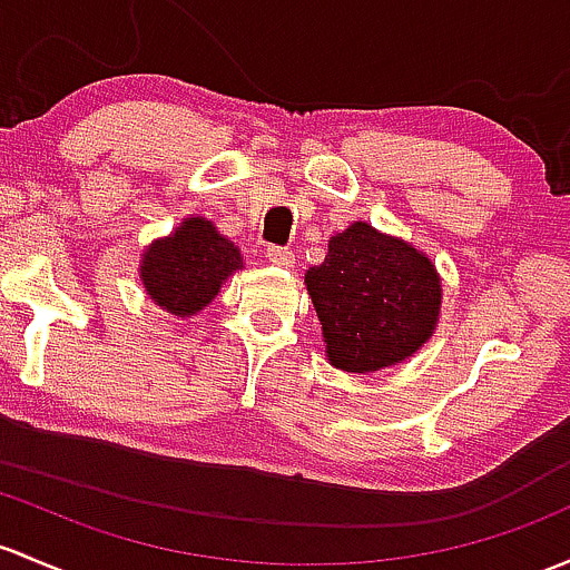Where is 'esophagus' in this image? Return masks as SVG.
I'll list each match as a JSON object with an SVG mask.
<instances>
[{
	"label": "esophagus",
	"instance_id": "esophagus-1",
	"mask_svg": "<svg viewBox=\"0 0 570 570\" xmlns=\"http://www.w3.org/2000/svg\"><path fill=\"white\" fill-rule=\"evenodd\" d=\"M267 259H269V265H275V267H284V269H292L295 267V254H292L289 248H267Z\"/></svg>",
	"mask_w": 570,
	"mask_h": 570
}]
</instances>
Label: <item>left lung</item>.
I'll list each match as a JSON object with an SVG mask.
<instances>
[{"instance_id": "1", "label": "left lung", "mask_w": 570, "mask_h": 570, "mask_svg": "<svg viewBox=\"0 0 570 570\" xmlns=\"http://www.w3.org/2000/svg\"><path fill=\"white\" fill-rule=\"evenodd\" d=\"M305 289L331 365L374 374L410 361L440 325L442 278L429 254L355 220L327 239Z\"/></svg>"}]
</instances>
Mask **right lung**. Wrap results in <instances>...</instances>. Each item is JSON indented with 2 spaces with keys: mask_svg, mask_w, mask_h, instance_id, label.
<instances>
[{
  "mask_svg": "<svg viewBox=\"0 0 570 570\" xmlns=\"http://www.w3.org/2000/svg\"><path fill=\"white\" fill-rule=\"evenodd\" d=\"M243 269V254L205 215H188L171 235L144 245L139 278L166 314L190 320L218 297L226 278Z\"/></svg>",
  "mask_w": 570,
  "mask_h": 570,
  "instance_id": "right-lung-1",
  "label": "right lung"
}]
</instances>
